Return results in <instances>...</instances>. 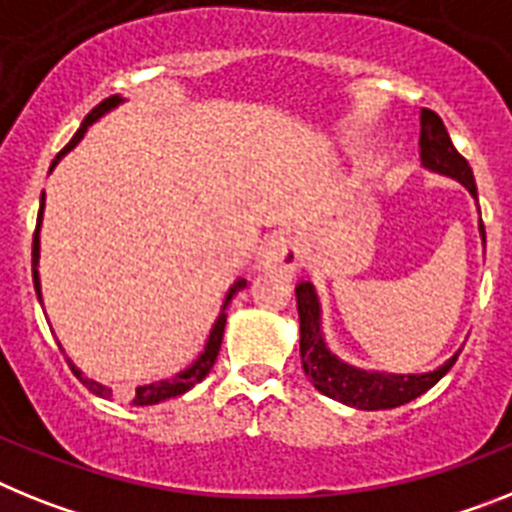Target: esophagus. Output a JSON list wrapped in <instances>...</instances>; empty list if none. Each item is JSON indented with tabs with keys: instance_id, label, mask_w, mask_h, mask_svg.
Returning <instances> with one entry per match:
<instances>
[{
	"instance_id": "obj_1",
	"label": "esophagus",
	"mask_w": 512,
	"mask_h": 512,
	"mask_svg": "<svg viewBox=\"0 0 512 512\" xmlns=\"http://www.w3.org/2000/svg\"><path fill=\"white\" fill-rule=\"evenodd\" d=\"M259 266L266 269V272L292 277L300 266V251L298 246H295V240H292L290 235H274V238L261 248Z\"/></svg>"
}]
</instances>
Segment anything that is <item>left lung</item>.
I'll return each instance as SVG.
<instances>
[{"instance_id":"8db88e82","label":"left lung","mask_w":512,"mask_h":512,"mask_svg":"<svg viewBox=\"0 0 512 512\" xmlns=\"http://www.w3.org/2000/svg\"><path fill=\"white\" fill-rule=\"evenodd\" d=\"M419 155L427 168L445 173V176L458 178L466 189L476 196L474 173L464 155H458L453 147L448 131H445L443 119L430 108H422V134H419ZM484 240V225H482ZM298 298V316H300V357H303V370L313 386L329 399L342 401V404L357 406V409H393L406 401L417 399L427 388L443 378L453 368L458 355L445 362L443 368L432 370L425 375H383V373H365V370L349 368L342 360L331 355L321 336V308L310 282H300L295 287Z\"/></svg>"}]
</instances>
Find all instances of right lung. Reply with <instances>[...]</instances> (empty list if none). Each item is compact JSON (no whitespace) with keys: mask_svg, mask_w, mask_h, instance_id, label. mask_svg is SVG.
<instances>
[{"mask_svg":"<svg viewBox=\"0 0 512 512\" xmlns=\"http://www.w3.org/2000/svg\"><path fill=\"white\" fill-rule=\"evenodd\" d=\"M119 103H121L119 95H111V98L100 100L98 106H95L93 111L87 113L85 121H82V126H80V129H77V134H74V137H72V142H69L67 147H64V150H61L59 155L54 157V163H51V168H54V165L59 163L61 155H67V152L72 150L74 144L80 142L82 134H85V131H87V126L93 124L95 119H100V116H103V113H106V111H111L113 106H119ZM41 217H43V199H41V212H38L36 233H33V285H36L38 298H41V282H38V269H36V266H38V227H41ZM240 287H246V282H243V279H240V282H235V287H233V290H230V295H227L225 305L230 303V298H233V295L240 290ZM225 321H227V313H220V318L214 321L212 334H209V342H207V347H204L202 357H199V360H196L194 365H191V368H186V370H183V373H178L176 378H170V381L150 383V386H139L137 391H134V399H131V401H134V404H137V406H152V404H157V401H165V399H173V396H181V393H186V391H189V388H194L199 381H204L209 370H212L214 360H217V352H220L222 331H225ZM72 373L77 375L82 386L90 388V391H93L95 396H103V399L113 396L111 388L100 386V383H95V381H90V378H85V375H82L80 370L74 368V365H72Z\"/></svg>","mask_w":512,"mask_h":512,"instance_id":"right-lung-1","label":"right lung"}]
</instances>
